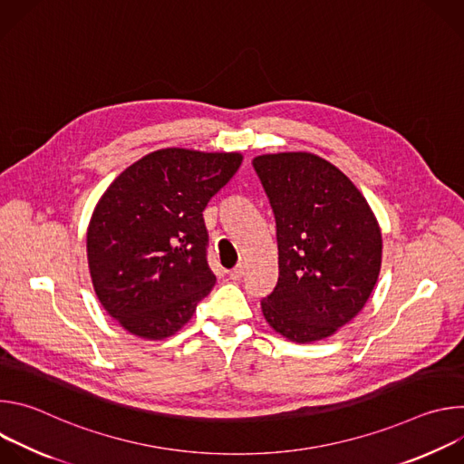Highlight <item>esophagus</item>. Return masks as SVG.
I'll list each match as a JSON object with an SVG mask.
<instances>
[{"mask_svg": "<svg viewBox=\"0 0 464 464\" xmlns=\"http://www.w3.org/2000/svg\"><path fill=\"white\" fill-rule=\"evenodd\" d=\"M227 274H229V279H231V281H240L242 276H244V266H237V268L229 270Z\"/></svg>", "mask_w": 464, "mask_h": 464, "instance_id": "esophagus-1", "label": "esophagus"}]
</instances>
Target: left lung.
I'll list each match as a JSON object with an SVG mask.
<instances>
[{"label":"left lung","instance_id":"8db88e82","mask_svg":"<svg viewBox=\"0 0 464 464\" xmlns=\"http://www.w3.org/2000/svg\"><path fill=\"white\" fill-rule=\"evenodd\" d=\"M277 224L279 281L260 301L281 336H333L365 306L382 266V233L356 185L310 152L253 160Z\"/></svg>","mask_w":464,"mask_h":464}]
</instances>
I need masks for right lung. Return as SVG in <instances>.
I'll list each match as a JSON object with an SVG mask.
<instances>
[{
	"label": "right lung",
	"instance_id": "add662e5",
	"mask_svg": "<svg viewBox=\"0 0 464 464\" xmlns=\"http://www.w3.org/2000/svg\"><path fill=\"white\" fill-rule=\"evenodd\" d=\"M238 152L161 149L122 170L88 226V264L104 310L130 334L165 340L215 286L204 209Z\"/></svg>",
	"mask_w": 464,
	"mask_h": 464
}]
</instances>
